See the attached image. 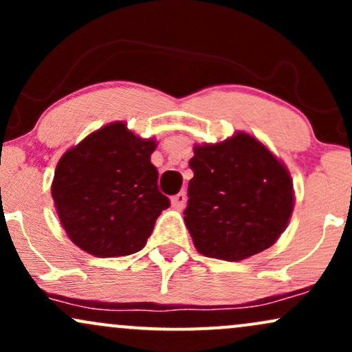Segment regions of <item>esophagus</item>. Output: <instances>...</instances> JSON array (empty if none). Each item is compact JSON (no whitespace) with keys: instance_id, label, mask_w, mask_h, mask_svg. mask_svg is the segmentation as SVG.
<instances>
[{"instance_id":"esophagus-1","label":"esophagus","mask_w":352,"mask_h":352,"mask_svg":"<svg viewBox=\"0 0 352 352\" xmlns=\"http://www.w3.org/2000/svg\"><path fill=\"white\" fill-rule=\"evenodd\" d=\"M170 201H172V207L184 208L185 201H187V195H185V192H179V193H177V195L172 197Z\"/></svg>"}]
</instances>
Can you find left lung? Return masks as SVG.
<instances>
[{
  "mask_svg": "<svg viewBox=\"0 0 352 352\" xmlns=\"http://www.w3.org/2000/svg\"><path fill=\"white\" fill-rule=\"evenodd\" d=\"M190 159L185 225L201 254L240 261L270 248L285 232L294 195L288 170L243 132L195 145Z\"/></svg>",
  "mask_w": 352,
  "mask_h": 352,
  "instance_id": "8db88e82",
  "label": "left lung"
}]
</instances>
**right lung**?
I'll return each mask as SVG.
<instances>
[{
    "instance_id": "add662e5",
    "label": "right lung",
    "mask_w": 352,
    "mask_h": 352,
    "mask_svg": "<svg viewBox=\"0 0 352 352\" xmlns=\"http://www.w3.org/2000/svg\"><path fill=\"white\" fill-rule=\"evenodd\" d=\"M153 140L109 124L60 157L52 200L72 243L100 258L144 248L170 200L159 192Z\"/></svg>"
}]
</instances>
